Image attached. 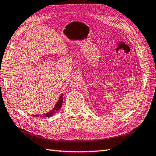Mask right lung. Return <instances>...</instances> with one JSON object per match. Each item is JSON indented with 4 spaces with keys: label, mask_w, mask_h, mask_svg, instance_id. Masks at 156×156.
<instances>
[{
    "label": "right lung",
    "mask_w": 156,
    "mask_h": 156,
    "mask_svg": "<svg viewBox=\"0 0 156 156\" xmlns=\"http://www.w3.org/2000/svg\"><path fill=\"white\" fill-rule=\"evenodd\" d=\"M62 96H63V94L60 96L58 101V102L55 105V106L53 108V109L52 110H50V112H48V113H46L45 114H42V117H50V116H52V115H53L54 114V113H55V112H56L57 111H58V110H60V108H61L62 104V102H63V98H62ZM33 116L34 117L37 116L38 118L40 117L39 115H34Z\"/></svg>",
    "instance_id": "1"
}]
</instances>
